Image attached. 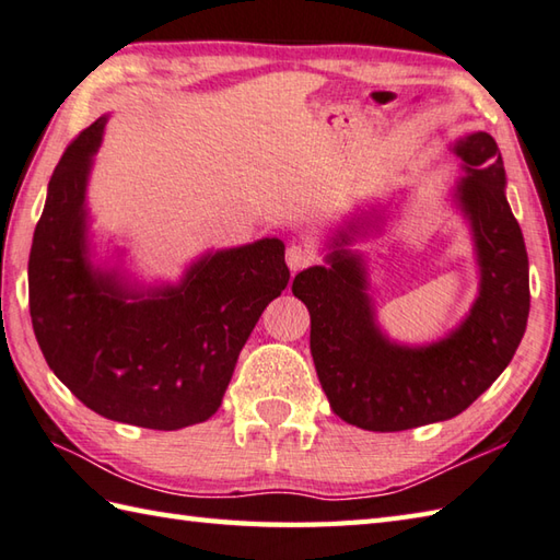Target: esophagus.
I'll return each instance as SVG.
<instances>
[{"label": "esophagus", "instance_id": "34e87169", "mask_svg": "<svg viewBox=\"0 0 560 560\" xmlns=\"http://www.w3.org/2000/svg\"><path fill=\"white\" fill-rule=\"evenodd\" d=\"M284 258H288L290 270L296 272V270H304L314 264V250L310 246L292 244V246H288V254H284Z\"/></svg>", "mask_w": 560, "mask_h": 560}]
</instances>
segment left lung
I'll return each instance as SVG.
<instances>
[{
  "label": "left lung",
  "instance_id": "left-lung-1",
  "mask_svg": "<svg viewBox=\"0 0 560 560\" xmlns=\"http://www.w3.org/2000/svg\"><path fill=\"white\" fill-rule=\"evenodd\" d=\"M464 176L452 202L466 217L478 294L459 326L425 346L396 343L376 322L368 260L352 246L382 232V212H362L328 238L326 266L296 272L292 294L312 316L310 348L330 410L372 432L450 420L469 408L510 364L527 328L529 260L505 198V166L493 137L450 144Z\"/></svg>",
  "mask_w": 560,
  "mask_h": 560
}]
</instances>
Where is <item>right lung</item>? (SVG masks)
Masks as SVG:
<instances>
[{"label":"right lung","mask_w":560,"mask_h":560,"mask_svg":"<svg viewBox=\"0 0 560 560\" xmlns=\"http://www.w3.org/2000/svg\"><path fill=\"white\" fill-rule=\"evenodd\" d=\"M108 116L55 166L33 232L28 306L57 380L94 413L180 430L217 413L238 352L288 288L280 238L208 250L178 282L144 284L91 260L86 186Z\"/></svg>","instance_id":"obj_1"}]
</instances>
